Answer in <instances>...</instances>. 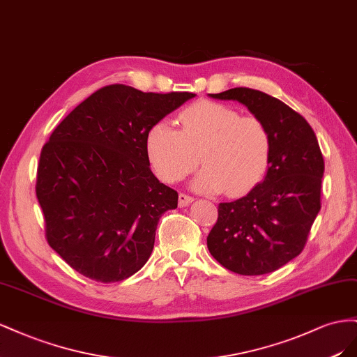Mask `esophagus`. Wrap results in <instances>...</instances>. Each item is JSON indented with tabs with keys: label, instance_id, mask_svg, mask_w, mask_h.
Wrapping results in <instances>:
<instances>
[{
	"label": "esophagus",
	"instance_id": "esophagus-1",
	"mask_svg": "<svg viewBox=\"0 0 357 357\" xmlns=\"http://www.w3.org/2000/svg\"><path fill=\"white\" fill-rule=\"evenodd\" d=\"M192 199L191 196H187V195H184V192H179V200H178V203H179V206L181 208H184V206H188L190 203H192Z\"/></svg>",
	"mask_w": 357,
	"mask_h": 357
}]
</instances>
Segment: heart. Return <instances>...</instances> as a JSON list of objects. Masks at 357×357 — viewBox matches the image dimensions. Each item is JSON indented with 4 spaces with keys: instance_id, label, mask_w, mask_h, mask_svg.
Wrapping results in <instances>:
<instances>
[{
    "instance_id": "heart-1",
    "label": "heart",
    "mask_w": 357,
    "mask_h": 357,
    "mask_svg": "<svg viewBox=\"0 0 357 357\" xmlns=\"http://www.w3.org/2000/svg\"><path fill=\"white\" fill-rule=\"evenodd\" d=\"M179 124L176 130L157 122L148 131L146 152L160 179L176 182L202 161L205 167L192 179L200 192L224 190L241 196L259 184L271 155V136L261 119L241 116L215 101H199L182 112Z\"/></svg>"
}]
</instances>
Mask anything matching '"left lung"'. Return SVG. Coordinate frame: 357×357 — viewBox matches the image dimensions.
<instances>
[{
	"label": "left lung",
	"mask_w": 357,
	"mask_h": 357,
	"mask_svg": "<svg viewBox=\"0 0 357 357\" xmlns=\"http://www.w3.org/2000/svg\"><path fill=\"white\" fill-rule=\"evenodd\" d=\"M211 98L239 101L271 136L266 178L245 197L220 203L208 250L224 268L263 275L298 257L320 211L324 160L314 130L281 100L257 89L231 88Z\"/></svg>",
	"instance_id": "1"
}]
</instances>
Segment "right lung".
I'll return each instance as SVG.
<instances>
[{
    "label": "right lung",
    "instance_id": "1",
    "mask_svg": "<svg viewBox=\"0 0 357 357\" xmlns=\"http://www.w3.org/2000/svg\"><path fill=\"white\" fill-rule=\"evenodd\" d=\"M192 93H142L109 85L63 119L42 149L36 195L49 245L98 282L136 273L154 250L162 213L178 192L149 167V128Z\"/></svg>",
    "mask_w": 357,
    "mask_h": 357
}]
</instances>
